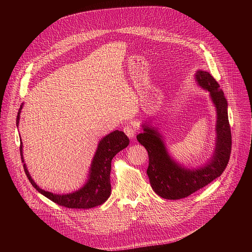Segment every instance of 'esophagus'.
Segmentation results:
<instances>
[{"label":"esophagus","mask_w":252,"mask_h":252,"mask_svg":"<svg viewBox=\"0 0 252 252\" xmlns=\"http://www.w3.org/2000/svg\"><path fill=\"white\" fill-rule=\"evenodd\" d=\"M124 131L125 133L129 137V138H133L135 136V129L134 127L130 126H126L124 127Z\"/></svg>","instance_id":"34e87169"}]
</instances>
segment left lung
I'll use <instances>...</instances> for the list:
<instances>
[{
	"mask_svg": "<svg viewBox=\"0 0 252 252\" xmlns=\"http://www.w3.org/2000/svg\"><path fill=\"white\" fill-rule=\"evenodd\" d=\"M196 85L208 92L217 111L215 142L210 158L196 167H189L174 159L166 147L165 138L158 126L150 122L140 125L143 132L136 135L140 145L149 153L147 173L155 192L165 199L188 197L220 176L231 152V132L227 114V100L218 82L205 70L194 74Z\"/></svg>",
	"mask_w": 252,
	"mask_h": 252,
	"instance_id": "1",
	"label": "left lung"
}]
</instances>
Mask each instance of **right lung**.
Wrapping results in <instances>:
<instances>
[{"instance_id":"add662e5","label":"right lung","mask_w":252,"mask_h":252,"mask_svg":"<svg viewBox=\"0 0 252 252\" xmlns=\"http://www.w3.org/2000/svg\"><path fill=\"white\" fill-rule=\"evenodd\" d=\"M24 103L21 104L18 116H17V126L20 124V118ZM21 140V158L24 162V170L29 178L32 186L37 189L41 194L51 199L52 201L68 208H84L89 209L92 207L98 206L105 202L110 197L112 192L111 186V169L112 159L114 157L124 149H126L129 139L122 130H114L111 133L104 135L99 139L95 153L92 159L89 173L85 184L79 189L68 193H53L41 189L32 178L23 155V142Z\"/></svg>"}]
</instances>
